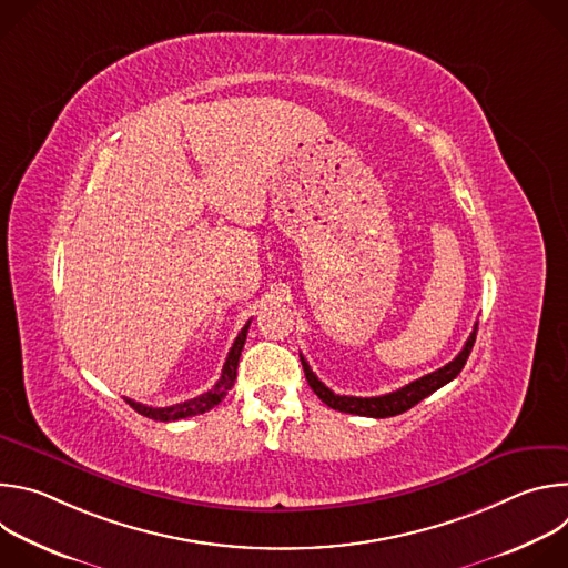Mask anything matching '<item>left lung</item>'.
<instances>
[{
	"label": "left lung",
	"mask_w": 568,
	"mask_h": 568,
	"mask_svg": "<svg viewBox=\"0 0 568 568\" xmlns=\"http://www.w3.org/2000/svg\"><path fill=\"white\" fill-rule=\"evenodd\" d=\"M476 331L478 326H474L469 339L465 342L463 351L443 368L429 373V375H423L420 379L402 386L393 393H386V395H375V397H355V395H337L333 393L326 384H323L310 368V364L305 362V357L301 355V364H303V371H305V379L310 384V388L318 395L321 402H326L331 409L335 412H344V414H355V416H366V418H390V416H397V414H404L409 412L412 407H416V404L420 399H425L427 395H432L434 390H438L440 386H445L447 382H452L465 366L469 353H471V346L476 342Z\"/></svg>",
	"instance_id": "1"
}]
</instances>
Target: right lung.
I'll list each match as a JSON object with an SVG mask.
<instances>
[{"label":"right lung","mask_w":568,"mask_h":568,"mask_svg":"<svg viewBox=\"0 0 568 568\" xmlns=\"http://www.w3.org/2000/svg\"><path fill=\"white\" fill-rule=\"evenodd\" d=\"M250 323L247 326L242 328L226 355V362H224V368H222V375L220 379L215 382V386L193 399H186V402H180V404H173V407H148V404H141V402H134V399H128L125 402L130 404V407L150 418V420H159V423H173V420H182V418H191V416H200L209 409H213L215 404H220L224 399V395L231 390L233 382H235V375H237V362H240V353L242 348H245V339H247V331H250Z\"/></svg>","instance_id":"1"}]
</instances>
